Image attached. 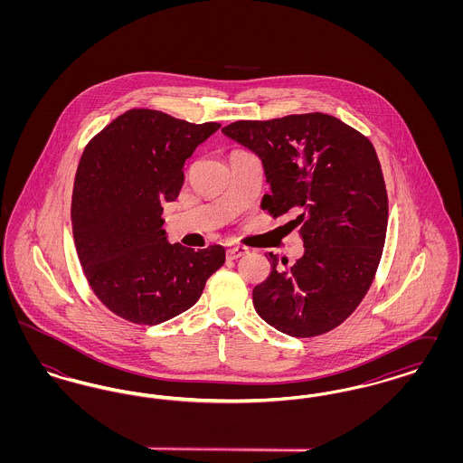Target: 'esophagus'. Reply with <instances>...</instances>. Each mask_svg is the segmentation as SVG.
<instances>
[{
	"instance_id": "obj_1",
	"label": "esophagus",
	"mask_w": 463,
	"mask_h": 463,
	"mask_svg": "<svg viewBox=\"0 0 463 463\" xmlns=\"http://www.w3.org/2000/svg\"><path fill=\"white\" fill-rule=\"evenodd\" d=\"M248 253H250V248H246V246H231V248H227V259H231V260H236V259L244 257Z\"/></svg>"
}]
</instances>
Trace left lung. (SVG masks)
<instances>
[{
  "label": "left lung",
  "instance_id": "left-lung-1",
  "mask_svg": "<svg viewBox=\"0 0 463 463\" xmlns=\"http://www.w3.org/2000/svg\"><path fill=\"white\" fill-rule=\"evenodd\" d=\"M222 132L264 163L270 217L297 213L304 255L265 253L270 276L253 289L259 316L289 336L340 326L368 293L382 259L389 199L373 144L338 118L308 112L234 121Z\"/></svg>",
  "mask_w": 463,
  "mask_h": 463
}]
</instances>
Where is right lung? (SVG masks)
Wrapping results in <instances>:
<instances>
[{"label":"right lung","mask_w":463,"mask_h":463,"mask_svg":"<svg viewBox=\"0 0 463 463\" xmlns=\"http://www.w3.org/2000/svg\"><path fill=\"white\" fill-rule=\"evenodd\" d=\"M219 128L130 109L87 144L72 189V236L90 287L116 316L165 323L193 307L225 262L221 244H170L161 219V204L182 189L185 159Z\"/></svg>","instance_id":"right-lung-1"}]
</instances>
